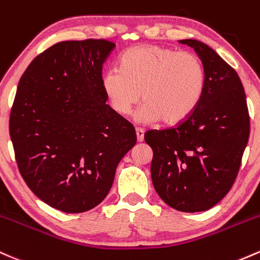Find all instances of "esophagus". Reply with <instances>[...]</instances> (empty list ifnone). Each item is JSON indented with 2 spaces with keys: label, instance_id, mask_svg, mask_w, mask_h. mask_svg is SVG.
Segmentation results:
<instances>
[{
  "label": "esophagus",
  "instance_id": "esophagus-1",
  "mask_svg": "<svg viewBox=\"0 0 260 260\" xmlns=\"http://www.w3.org/2000/svg\"><path fill=\"white\" fill-rule=\"evenodd\" d=\"M136 135H137V141L143 142V139H144V131L143 129H141V128H137Z\"/></svg>",
  "mask_w": 260,
  "mask_h": 260
}]
</instances>
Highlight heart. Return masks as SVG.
I'll list each match as a JSON object with an SVG mask.
<instances>
[{"instance_id": "obj_1", "label": "heart", "mask_w": 260, "mask_h": 260, "mask_svg": "<svg viewBox=\"0 0 260 260\" xmlns=\"http://www.w3.org/2000/svg\"><path fill=\"white\" fill-rule=\"evenodd\" d=\"M122 70H107L102 90L118 116H128L142 98L145 102L137 119L167 125L178 124L193 112L201 99L205 71L190 51H176L162 45H139L125 51Z\"/></svg>"}]
</instances>
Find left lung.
<instances>
[{
    "label": "left lung",
    "instance_id": "1",
    "mask_svg": "<svg viewBox=\"0 0 260 260\" xmlns=\"http://www.w3.org/2000/svg\"><path fill=\"white\" fill-rule=\"evenodd\" d=\"M201 59L205 85L198 106L168 129H152V181L167 205L200 212L218 204L235 182L249 138V113L238 74L212 48L195 39L179 41Z\"/></svg>",
    "mask_w": 260,
    "mask_h": 260
}]
</instances>
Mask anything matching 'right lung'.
I'll return each instance as SVG.
<instances>
[{"label": "right lung", "mask_w": 260, "mask_h": 260, "mask_svg": "<svg viewBox=\"0 0 260 260\" xmlns=\"http://www.w3.org/2000/svg\"><path fill=\"white\" fill-rule=\"evenodd\" d=\"M115 43L67 41L39 54L18 82L10 136L22 178L42 201L67 213L96 207L135 127L108 105L102 67Z\"/></svg>", "instance_id": "1"}]
</instances>
